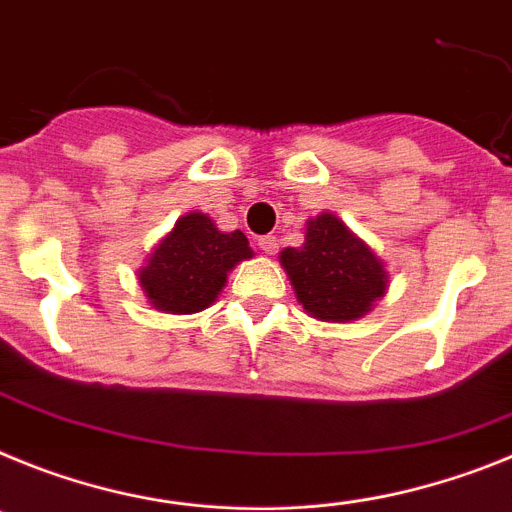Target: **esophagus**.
<instances>
[{
    "label": "esophagus",
    "mask_w": 512,
    "mask_h": 512,
    "mask_svg": "<svg viewBox=\"0 0 512 512\" xmlns=\"http://www.w3.org/2000/svg\"><path fill=\"white\" fill-rule=\"evenodd\" d=\"M257 244H260V250L265 252V255H273L275 250H278V239L273 237V234H265V237L257 239Z\"/></svg>",
    "instance_id": "esophagus-1"
}]
</instances>
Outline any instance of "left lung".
<instances>
[{
	"label": "left lung",
	"mask_w": 512,
	"mask_h": 512,
	"mask_svg": "<svg viewBox=\"0 0 512 512\" xmlns=\"http://www.w3.org/2000/svg\"><path fill=\"white\" fill-rule=\"evenodd\" d=\"M281 265L299 304L322 322L361 319L389 283L384 262L335 213L306 221L304 247H286Z\"/></svg>",
	"instance_id": "8db88e82"
}]
</instances>
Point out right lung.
I'll return each mask as SVG.
<instances>
[{"label": "right lung", "mask_w": 512, "mask_h": 512, "mask_svg": "<svg viewBox=\"0 0 512 512\" xmlns=\"http://www.w3.org/2000/svg\"><path fill=\"white\" fill-rule=\"evenodd\" d=\"M252 247L242 231H219L206 213H185L154 247L139 283L154 309L193 314L208 309L226 286V273L250 260Z\"/></svg>", "instance_id": "1"}]
</instances>
